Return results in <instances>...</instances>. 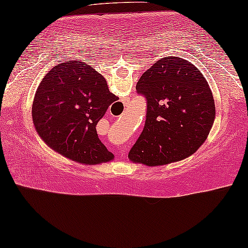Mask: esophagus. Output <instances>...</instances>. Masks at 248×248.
Instances as JSON below:
<instances>
[{"instance_id": "obj_1", "label": "esophagus", "mask_w": 248, "mask_h": 248, "mask_svg": "<svg viewBox=\"0 0 248 248\" xmlns=\"http://www.w3.org/2000/svg\"><path fill=\"white\" fill-rule=\"evenodd\" d=\"M125 104H128V100H125ZM126 154V150H124V148H120L119 150V156H121V157H123V156Z\"/></svg>"}]
</instances>
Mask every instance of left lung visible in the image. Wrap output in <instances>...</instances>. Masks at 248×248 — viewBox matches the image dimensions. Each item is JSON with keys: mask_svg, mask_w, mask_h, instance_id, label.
<instances>
[{"mask_svg": "<svg viewBox=\"0 0 248 248\" xmlns=\"http://www.w3.org/2000/svg\"><path fill=\"white\" fill-rule=\"evenodd\" d=\"M136 90L147 101L145 126L128 153L131 162L161 166L189 157L203 145L215 121V103L204 75L181 58L158 60Z\"/></svg>", "mask_w": 248, "mask_h": 248, "instance_id": "1", "label": "left lung"}]
</instances>
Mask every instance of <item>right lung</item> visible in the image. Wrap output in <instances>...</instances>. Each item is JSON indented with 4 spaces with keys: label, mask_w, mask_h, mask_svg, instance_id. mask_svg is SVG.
Listing matches in <instances>:
<instances>
[{
    "label": "right lung",
    "mask_w": 248,
    "mask_h": 248,
    "mask_svg": "<svg viewBox=\"0 0 248 248\" xmlns=\"http://www.w3.org/2000/svg\"><path fill=\"white\" fill-rule=\"evenodd\" d=\"M104 76L81 61L52 68L37 87L32 119L46 145L71 161L97 165L113 161L96 133V124L113 102Z\"/></svg>",
    "instance_id": "add662e5"
}]
</instances>
